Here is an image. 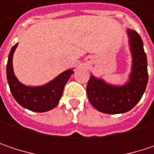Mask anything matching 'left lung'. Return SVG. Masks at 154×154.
<instances>
[{
    "label": "left lung",
    "instance_id": "left-lung-1",
    "mask_svg": "<svg viewBox=\"0 0 154 154\" xmlns=\"http://www.w3.org/2000/svg\"><path fill=\"white\" fill-rule=\"evenodd\" d=\"M132 53V72L129 81L122 86L111 85L91 76L86 86L88 100L97 110L107 114L124 113L136 106L148 82L147 59L138 34L128 29Z\"/></svg>",
    "mask_w": 154,
    "mask_h": 154
}]
</instances>
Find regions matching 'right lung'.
<instances>
[{"mask_svg": "<svg viewBox=\"0 0 154 154\" xmlns=\"http://www.w3.org/2000/svg\"><path fill=\"white\" fill-rule=\"evenodd\" d=\"M17 46V44L11 48L7 63V79L14 99L22 107L36 112H45L56 107L62 95L66 83L73 74L72 69L64 71L42 86L32 87L24 85L17 79L13 72L12 58Z\"/></svg>", "mask_w": 154, "mask_h": 154, "instance_id": "obj_1", "label": "right lung"}]
</instances>
